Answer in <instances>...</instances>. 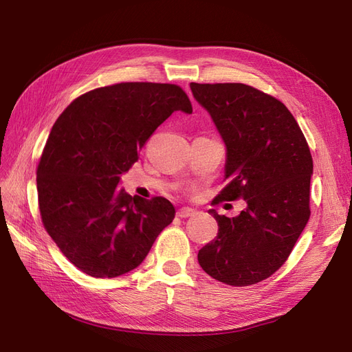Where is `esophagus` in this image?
<instances>
[{
    "label": "esophagus",
    "mask_w": 352,
    "mask_h": 352,
    "mask_svg": "<svg viewBox=\"0 0 352 352\" xmlns=\"http://www.w3.org/2000/svg\"><path fill=\"white\" fill-rule=\"evenodd\" d=\"M194 214H195V211L189 207H182L177 210V217H180V219H186V217H190Z\"/></svg>",
    "instance_id": "1"
}]
</instances>
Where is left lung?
<instances>
[{
    "mask_svg": "<svg viewBox=\"0 0 352 352\" xmlns=\"http://www.w3.org/2000/svg\"><path fill=\"white\" fill-rule=\"evenodd\" d=\"M226 145V186L217 201L242 198L236 217L217 214L219 233L198 252L212 279L248 286L286 261L310 219L313 158L291 111L243 83H190Z\"/></svg>",
    "mask_w": 352,
    "mask_h": 352,
    "instance_id": "obj_1",
    "label": "left lung"
}]
</instances>
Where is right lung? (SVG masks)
Wrapping results in <instances>:
<instances>
[{
	"label": "right lung",
	"instance_id": "right-lung-1",
	"mask_svg": "<svg viewBox=\"0 0 352 352\" xmlns=\"http://www.w3.org/2000/svg\"><path fill=\"white\" fill-rule=\"evenodd\" d=\"M175 111L192 113L177 85L126 82L80 95L52 126L36 170L42 223L67 260L92 278L136 269L175 219L168 199L117 188Z\"/></svg>",
	"mask_w": 352,
	"mask_h": 352
}]
</instances>
